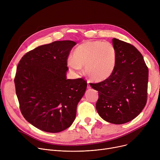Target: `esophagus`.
I'll return each instance as SVG.
<instances>
[{
    "instance_id": "obj_1",
    "label": "esophagus",
    "mask_w": 160,
    "mask_h": 160,
    "mask_svg": "<svg viewBox=\"0 0 160 160\" xmlns=\"http://www.w3.org/2000/svg\"><path fill=\"white\" fill-rule=\"evenodd\" d=\"M87 88H88V89L91 88V86H90V84L89 83V82H88V86H87Z\"/></svg>"
}]
</instances>
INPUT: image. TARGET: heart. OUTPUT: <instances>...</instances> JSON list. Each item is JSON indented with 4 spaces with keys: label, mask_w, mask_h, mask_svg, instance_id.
Masks as SVG:
<instances>
[{
    "label": "heart",
    "mask_w": 160,
    "mask_h": 160,
    "mask_svg": "<svg viewBox=\"0 0 160 160\" xmlns=\"http://www.w3.org/2000/svg\"><path fill=\"white\" fill-rule=\"evenodd\" d=\"M117 52L114 46L102 41H86L72 52V60L67 62L70 69L78 72L81 67L93 81L102 82L113 74L116 65Z\"/></svg>",
    "instance_id": "1"
}]
</instances>
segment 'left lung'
Segmentation results:
<instances>
[{
    "instance_id": "8db88e82",
    "label": "left lung",
    "mask_w": 160,
    "mask_h": 160,
    "mask_svg": "<svg viewBox=\"0 0 160 160\" xmlns=\"http://www.w3.org/2000/svg\"><path fill=\"white\" fill-rule=\"evenodd\" d=\"M112 43L117 52L113 74L90 86L98 91L99 115L108 122L121 124L136 118L146 105L148 69L135 47L116 38Z\"/></svg>"
}]
</instances>
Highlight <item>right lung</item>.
Returning <instances> with one entry per match:
<instances>
[{
    "instance_id": "obj_1",
    "label": "right lung",
    "mask_w": 160,
    "mask_h": 160,
    "mask_svg": "<svg viewBox=\"0 0 160 160\" xmlns=\"http://www.w3.org/2000/svg\"><path fill=\"white\" fill-rule=\"evenodd\" d=\"M76 44L66 40L41 45L25 54L17 67L14 82L21 112L41 130L60 132L75 119L87 88L82 78L66 79L67 59Z\"/></svg>"
}]
</instances>
